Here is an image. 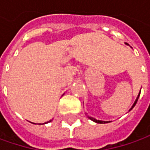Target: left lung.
I'll return each instance as SVG.
<instances>
[{
  "label": "left lung",
  "instance_id": "1",
  "mask_svg": "<svg viewBox=\"0 0 150 150\" xmlns=\"http://www.w3.org/2000/svg\"><path fill=\"white\" fill-rule=\"evenodd\" d=\"M125 44L129 46V44H127V43H125ZM139 95H140V92H139V95H138V97H137V98H136L135 101H134V103L133 106L131 107V108H130L129 110V111H131V110L134 108V107L135 106V104L137 103V101H138V99H139ZM88 118H89V119H91L92 121H93V122L97 123V124H108V123H110V122H111V121H103V120H98V119L93 118V117H91V116H88Z\"/></svg>",
  "mask_w": 150,
  "mask_h": 150
}]
</instances>
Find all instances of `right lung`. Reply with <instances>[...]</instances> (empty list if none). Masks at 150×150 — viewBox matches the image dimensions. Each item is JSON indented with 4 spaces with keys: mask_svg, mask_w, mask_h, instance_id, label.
I'll return each instance as SVG.
<instances>
[{
    "mask_svg": "<svg viewBox=\"0 0 150 150\" xmlns=\"http://www.w3.org/2000/svg\"><path fill=\"white\" fill-rule=\"evenodd\" d=\"M51 121H52V120H50V121H48V122H46V123H44V124H47V123H49V122H51ZM32 124H34V123H32Z\"/></svg>",
    "mask_w": 150,
    "mask_h": 150,
    "instance_id": "1",
    "label": "right lung"
}]
</instances>
